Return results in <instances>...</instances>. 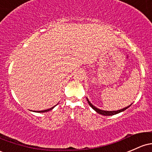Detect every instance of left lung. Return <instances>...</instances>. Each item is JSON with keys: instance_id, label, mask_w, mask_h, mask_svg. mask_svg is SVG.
I'll return each mask as SVG.
<instances>
[{"instance_id": "obj_1", "label": "left lung", "mask_w": 152, "mask_h": 152, "mask_svg": "<svg viewBox=\"0 0 152 152\" xmlns=\"http://www.w3.org/2000/svg\"><path fill=\"white\" fill-rule=\"evenodd\" d=\"M87 101H88V104H89L90 106H91V107H92L93 109H94V110H95L96 112H97V113L100 114V115H104V116H112V115H117V114L120 113V112H123V111H125V109H128V107H130V105H131V104H130V105L128 106V107H125V108H123V109H120V110H117V111H104V110H102V109H99L96 108V107H94V106L93 105V104L89 102V100H88V98H87Z\"/></svg>"}]
</instances>
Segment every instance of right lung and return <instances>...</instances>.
<instances>
[{
    "label": "right lung",
    "instance_id": "obj_1",
    "mask_svg": "<svg viewBox=\"0 0 152 152\" xmlns=\"http://www.w3.org/2000/svg\"><path fill=\"white\" fill-rule=\"evenodd\" d=\"M54 107H55V106H54V107H51V108L48 109H45V110H42V111H33V112H40V113H41V112H48V111L51 110V109H53V108H54Z\"/></svg>",
    "mask_w": 152,
    "mask_h": 152
}]
</instances>
